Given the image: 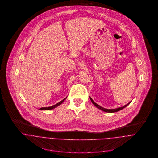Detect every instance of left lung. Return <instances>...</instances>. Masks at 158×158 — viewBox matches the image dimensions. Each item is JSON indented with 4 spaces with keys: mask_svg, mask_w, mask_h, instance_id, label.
I'll return each mask as SVG.
<instances>
[{
    "mask_svg": "<svg viewBox=\"0 0 158 158\" xmlns=\"http://www.w3.org/2000/svg\"><path fill=\"white\" fill-rule=\"evenodd\" d=\"M90 100H91V102H92V103L96 106V107H97L98 109H100V110H102L103 111H105V112H106V113H115V112H117V111H120L121 110H122V109H123L124 108H125L126 106H127L130 103H131V102H130V103H128V104H127L126 105H125L124 106H123V107H120V108H116V109H113V110H108V109H106V108H102V106H100V105H98V104H97L96 103H95L94 101H93V100L90 97Z\"/></svg>",
    "mask_w": 158,
    "mask_h": 158,
    "instance_id": "left-lung-1",
    "label": "left lung"
}]
</instances>
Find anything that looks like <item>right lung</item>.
I'll list each match as a JSON object with an SVG mask.
<instances>
[{
    "mask_svg": "<svg viewBox=\"0 0 158 158\" xmlns=\"http://www.w3.org/2000/svg\"><path fill=\"white\" fill-rule=\"evenodd\" d=\"M66 98H64L63 100H61V102H60L59 103H56V105H53V106H50V107H47V108H41L40 110H52V109H53V108H55V107H56V106H59L60 105H61L65 100H66Z\"/></svg>",
    "mask_w": 158,
    "mask_h": 158,
    "instance_id": "right-lung-1",
    "label": "right lung"
}]
</instances>
